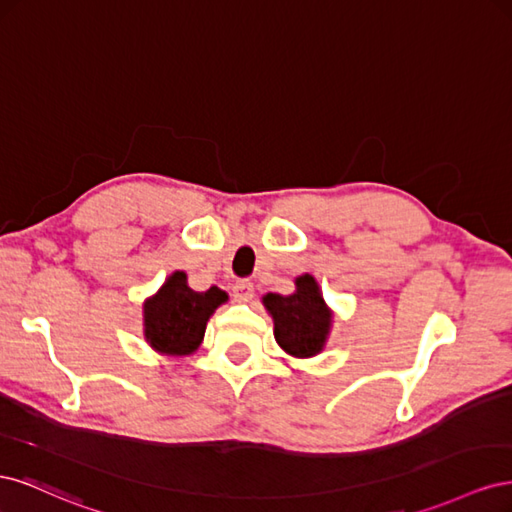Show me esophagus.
Segmentation results:
<instances>
[{"label":"esophagus","mask_w":512,"mask_h":512,"mask_svg":"<svg viewBox=\"0 0 512 512\" xmlns=\"http://www.w3.org/2000/svg\"><path fill=\"white\" fill-rule=\"evenodd\" d=\"M232 297H235L239 303H247L254 297V284L247 280L237 282L235 286H232Z\"/></svg>","instance_id":"34e87169"}]
</instances>
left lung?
Listing matches in <instances>:
<instances>
[{
    "mask_svg": "<svg viewBox=\"0 0 512 512\" xmlns=\"http://www.w3.org/2000/svg\"><path fill=\"white\" fill-rule=\"evenodd\" d=\"M262 305L273 318L275 342L286 354L294 359H312L327 346L333 309L324 301L314 275H299L292 294L267 292Z\"/></svg>",
    "mask_w": 512,
    "mask_h": 512,
    "instance_id": "1",
    "label": "left lung"
}]
</instances>
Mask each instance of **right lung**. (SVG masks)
I'll use <instances>...</instances> for the list:
<instances>
[{
  "label": "right lung",
  "mask_w": 512,
  "mask_h": 512,
  "mask_svg": "<svg viewBox=\"0 0 512 512\" xmlns=\"http://www.w3.org/2000/svg\"><path fill=\"white\" fill-rule=\"evenodd\" d=\"M226 301V290L211 286L196 292L188 286L185 271H173L143 303L145 342L168 359L194 354L203 344L209 318Z\"/></svg>",
  "instance_id": "add662e5"
}]
</instances>
